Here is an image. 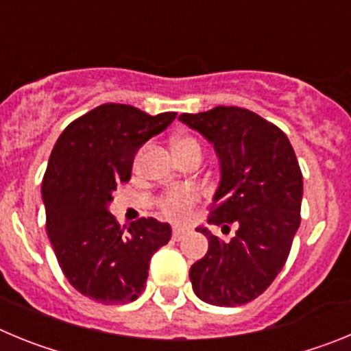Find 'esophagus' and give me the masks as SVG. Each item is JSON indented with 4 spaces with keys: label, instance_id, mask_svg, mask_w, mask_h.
I'll return each instance as SVG.
<instances>
[{
    "label": "esophagus",
    "instance_id": "1",
    "mask_svg": "<svg viewBox=\"0 0 351 351\" xmlns=\"http://www.w3.org/2000/svg\"><path fill=\"white\" fill-rule=\"evenodd\" d=\"M186 228H182V226H173V230H172V239L173 241H181L182 237L186 235Z\"/></svg>",
    "mask_w": 351,
    "mask_h": 351
}]
</instances>
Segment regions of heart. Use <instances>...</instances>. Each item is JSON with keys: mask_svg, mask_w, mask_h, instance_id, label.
Masks as SVG:
<instances>
[{"mask_svg": "<svg viewBox=\"0 0 351 351\" xmlns=\"http://www.w3.org/2000/svg\"><path fill=\"white\" fill-rule=\"evenodd\" d=\"M190 147H200L198 142L191 137H182L173 141V151L176 153H181L184 149ZM198 193L191 188H173V190L167 191L160 200L161 210L173 219H181L188 214V209L197 202Z\"/></svg>", "mask_w": 351, "mask_h": 351, "instance_id": "obj_1", "label": "heart"}]
</instances>
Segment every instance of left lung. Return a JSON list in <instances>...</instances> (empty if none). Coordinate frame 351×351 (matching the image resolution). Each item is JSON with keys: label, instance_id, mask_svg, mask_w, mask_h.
I'll list each match as a JSON object with an SVG mask.
<instances>
[{"label": "left lung", "instance_id": "obj_1", "mask_svg": "<svg viewBox=\"0 0 351 351\" xmlns=\"http://www.w3.org/2000/svg\"><path fill=\"white\" fill-rule=\"evenodd\" d=\"M179 121L200 133L218 156L209 223L237 225L228 243L198 226L209 250L191 265V287L207 304L241 306L267 290L287 262L300 225L299 161L287 135L247 108L216 107L181 114Z\"/></svg>", "mask_w": 351, "mask_h": 351}]
</instances>
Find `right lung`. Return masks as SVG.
Returning a JSON list of instances; mask_svg holds the SVG:
<instances>
[{
    "mask_svg": "<svg viewBox=\"0 0 351 351\" xmlns=\"http://www.w3.org/2000/svg\"><path fill=\"white\" fill-rule=\"evenodd\" d=\"M176 116L105 104L70 123L52 149L42 182L47 235L71 287L96 302L138 299L151 256L172 237L169 223L154 218L123 232L108 206L117 186L132 178L138 149Z\"/></svg>",
    "mask_w": 351,
    "mask_h": 351,
    "instance_id": "add662e5",
    "label": "right lung"
}]
</instances>
